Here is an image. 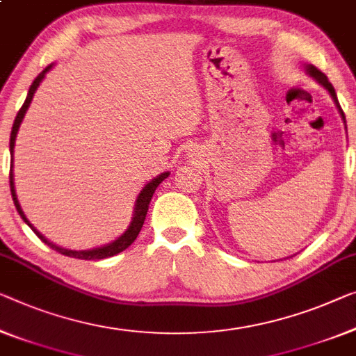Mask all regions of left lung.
I'll return each instance as SVG.
<instances>
[{"label":"left lung","instance_id":"1","mask_svg":"<svg viewBox=\"0 0 356 356\" xmlns=\"http://www.w3.org/2000/svg\"><path fill=\"white\" fill-rule=\"evenodd\" d=\"M304 70H305V73H307V74L310 76V78H314V79L316 81V83H318L321 87H325V89H326L327 92H330L331 98H332V100H334V103H336L337 111H339V114H341L343 124H346V114H343L341 105H339V100H337V95H336L334 87H332V84L330 83V81H327L326 76H325L323 73H321L320 70H316V68L314 67V65H304ZM346 129H347V125H346Z\"/></svg>","mask_w":356,"mask_h":356}]
</instances>
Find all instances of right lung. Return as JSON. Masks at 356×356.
<instances>
[{
	"label": "right lung",
	"mask_w": 356,
	"mask_h": 356,
	"mask_svg": "<svg viewBox=\"0 0 356 356\" xmlns=\"http://www.w3.org/2000/svg\"><path fill=\"white\" fill-rule=\"evenodd\" d=\"M54 63L49 65V67H46L44 70L41 71L40 74L36 76V79L33 81V84L30 86L29 89V94H26V98H25V103L22 105V108L19 109L17 116H15V121H14V125H13V132H10V140H9V151H10V172H9V184H10V194H13V200H14V205L15 209H17L19 215L22 220H24V222L26 224V226H30V229L33 232H35L38 237H40L42 242H44L47 247H51L52 250L58 251V253H62L65 256H70V258H78V259H105V258H109V256H114L118 253H121V251H124L125 248H129L130 245L134 243V240L138 237V234L141 231V227H143V222L146 220V213H147V207H149V202L152 199V194H154V191L157 189V186H159L163 179H165L168 175V172H163L161 175H157L156 178H152L149 183L145 184V188L140 191L138 197H136L135 200V209H134V218L132 221H130L129 227L125 229L124 234L119 235V237L116 240H113V242H109L106 245H103V247H97V248H92V250H68V248H63V247H58V245H56L54 242H51V240H47L44 235H42L38 229L33 226V224L29 221V218L25 216L24 210H22V207L19 204L17 200V194H15V186H14V172H13V162H14V146H15V136H17V132H19V127L22 121H24L25 118V113L26 109H29L30 103L33 100V95H35V92L38 90V87H40V84L42 83V79L46 78V73L49 70H52Z\"/></svg>",
	"instance_id": "obj_1"
}]
</instances>
